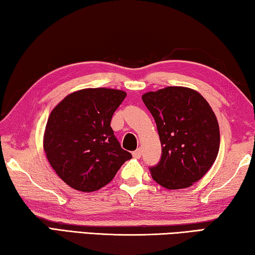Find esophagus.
<instances>
[{
    "label": "esophagus",
    "instance_id": "34e87169",
    "mask_svg": "<svg viewBox=\"0 0 255 255\" xmlns=\"http://www.w3.org/2000/svg\"><path fill=\"white\" fill-rule=\"evenodd\" d=\"M141 153H142V152H141V149L139 148V149H136L135 151L132 152V156L134 157V158H136V159H139V158L141 157Z\"/></svg>",
    "mask_w": 255,
    "mask_h": 255
}]
</instances>
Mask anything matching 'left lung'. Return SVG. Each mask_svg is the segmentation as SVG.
Here are the masks:
<instances>
[{
    "label": "left lung",
    "mask_w": 255,
    "mask_h": 255,
    "mask_svg": "<svg viewBox=\"0 0 255 255\" xmlns=\"http://www.w3.org/2000/svg\"><path fill=\"white\" fill-rule=\"evenodd\" d=\"M157 124L161 158L150 167L152 178L168 190L185 189L202 178L218 155V121L198 91L167 87L142 95Z\"/></svg>",
    "instance_id": "8db88e82"
}]
</instances>
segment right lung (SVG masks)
Returning a JSON list of instances; mask_svg holds the SVG:
<instances>
[{
	"label": "right lung",
	"mask_w": 255,
	"mask_h": 255,
	"mask_svg": "<svg viewBox=\"0 0 255 255\" xmlns=\"http://www.w3.org/2000/svg\"><path fill=\"white\" fill-rule=\"evenodd\" d=\"M127 93L118 89L78 90L54 107L46 124L44 150L62 181L93 192L108 184L132 155L122 149L111 128Z\"/></svg>",
	"instance_id": "1"
}]
</instances>
